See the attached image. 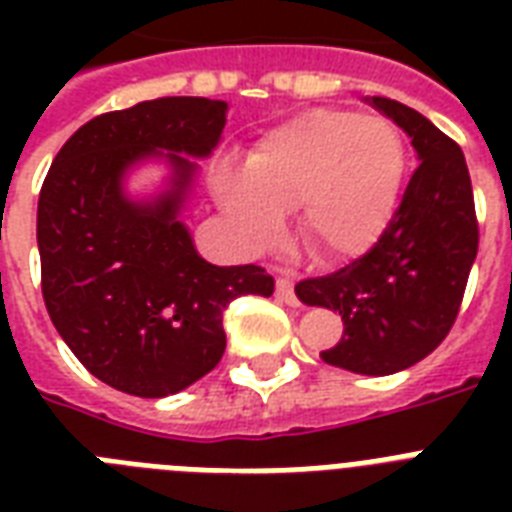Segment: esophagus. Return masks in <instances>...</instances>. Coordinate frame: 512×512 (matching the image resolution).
Wrapping results in <instances>:
<instances>
[{"label":"esophagus","mask_w":512,"mask_h":512,"mask_svg":"<svg viewBox=\"0 0 512 512\" xmlns=\"http://www.w3.org/2000/svg\"><path fill=\"white\" fill-rule=\"evenodd\" d=\"M276 297H279L281 303L297 305L295 287H292V279H289V276H279V279H276Z\"/></svg>","instance_id":"1"}]
</instances>
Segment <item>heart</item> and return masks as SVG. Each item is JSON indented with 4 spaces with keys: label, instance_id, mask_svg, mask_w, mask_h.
Returning a JSON list of instances; mask_svg holds the SVG:
<instances>
[{
    "label": "heart",
    "instance_id": "b5f03b06",
    "mask_svg": "<svg viewBox=\"0 0 512 512\" xmlns=\"http://www.w3.org/2000/svg\"><path fill=\"white\" fill-rule=\"evenodd\" d=\"M406 175L396 124L342 108H311L276 124L225 167L217 201L249 247L271 244L281 212L297 207V233L313 257L337 263L364 255L388 228Z\"/></svg>",
    "mask_w": 512,
    "mask_h": 512
}]
</instances>
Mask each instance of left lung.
<instances>
[{"mask_svg":"<svg viewBox=\"0 0 512 512\" xmlns=\"http://www.w3.org/2000/svg\"><path fill=\"white\" fill-rule=\"evenodd\" d=\"M369 103L412 138L420 167L377 244L295 292L342 316L340 342L321 350L327 364L382 377L422 361L449 335L476 260L478 220L460 146L398 100Z\"/></svg>","mask_w":512,"mask_h":512,"instance_id":"1","label":"left lung"}]
</instances>
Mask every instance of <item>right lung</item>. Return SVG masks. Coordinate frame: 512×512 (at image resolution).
Masks as SVG:
<instances>
[{
  "instance_id": "obj_1",
  "label": "right lung",
  "mask_w": 512,
  "mask_h": 512,
  "mask_svg": "<svg viewBox=\"0 0 512 512\" xmlns=\"http://www.w3.org/2000/svg\"><path fill=\"white\" fill-rule=\"evenodd\" d=\"M225 111V100L156 98L100 114L44 177L36 244L47 313L87 372L130 396L164 398L201 380L225 353L231 300L273 295L260 265L207 263L180 220L199 170L188 156L215 151ZM146 158H164L173 177L135 202L123 175Z\"/></svg>"
}]
</instances>
